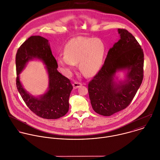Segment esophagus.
Instances as JSON below:
<instances>
[{
  "label": "esophagus",
  "instance_id": "obj_1",
  "mask_svg": "<svg viewBox=\"0 0 160 160\" xmlns=\"http://www.w3.org/2000/svg\"><path fill=\"white\" fill-rule=\"evenodd\" d=\"M73 87H74V89H77V88H79L80 86H81L82 84V83H81V82H74V83H73Z\"/></svg>",
  "mask_w": 160,
  "mask_h": 160
}]
</instances>
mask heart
I'll return each instance as SVG.
<instances>
[{"mask_svg": "<svg viewBox=\"0 0 160 160\" xmlns=\"http://www.w3.org/2000/svg\"><path fill=\"white\" fill-rule=\"evenodd\" d=\"M105 51L101 39L78 37L65 45L64 54L57 58V63L62 72L69 75L79 62L80 71L86 76H92L100 70Z\"/></svg>", "mask_w": 160, "mask_h": 160, "instance_id": "1", "label": "heart"}]
</instances>
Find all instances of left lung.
Masks as SVG:
<instances>
[{
  "mask_svg": "<svg viewBox=\"0 0 160 160\" xmlns=\"http://www.w3.org/2000/svg\"><path fill=\"white\" fill-rule=\"evenodd\" d=\"M119 39L109 49L104 64L88 84L93 110L109 116L126 108L131 102L143 79L144 54L135 38L127 30L118 29ZM118 72L125 79L116 81Z\"/></svg>",
  "mask_w": 160,
  "mask_h": 160,
  "instance_id": "obj_1",
  "label": "left lung"
}]
</instances>
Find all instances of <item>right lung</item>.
<instances>
[{
	"mask_svg": "<svg viewBox=\"0 0 160 160\" xmlns=\"http://www.w3.org/2000/svg\"><path fill=\"white\" fill-rule=\"evenodd\" d=\"M41 60L48 75V90L42 95L34 97L24 88L19 74L32 60ZM16 85L28 107L36 115L44 119H58L69 111V98L73 87L70 80L58 71V63L53 56L49 41L39 36L30 37L18 49L16 57Z\"/></svg>",
	"mask_w": 160,
	"mask_h": 160,
	"instance_id": "right-lung-1",
	"label": "right lung"
}]
</instances>
